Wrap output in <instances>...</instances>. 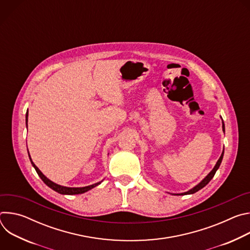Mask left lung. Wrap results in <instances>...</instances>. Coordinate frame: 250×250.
<instances>
[{"instance_id":"left-lung-1","label":"left lung","mask_w":250,"mask_h":250,"mask_svg":"<svg viewBox=\"0 0 250 250\" xmlns=\"http://www.w3.org/2000/svg\"><path fill=\"white\" fill-rule=\"evenodd\" d=\"M221 119H222V117H221ZM222 123H223V131L225 132V124H224V121H223V119H222ZM224 152H225V148L223 149V152H222V154H221V156H220V158H219V160L217 161V163H216V165H215V167L212 168V170L204 178V179L198 184V185H196L195 187H193L192 189H190L189 191H187V192H184V193H180V194H172V195H176V196H184V195H190V194H194V193H196V192H198L199 190H201L202 188H204L211 179H212V177L215 176V174H216V172H217V170L219 169V167H220V165H221V163H222V160H223V157H224Z\"/></svg>"}]
</instances>
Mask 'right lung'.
<instances>
[{
	"mask_svg": "<svg viewBox=\"0 0 250 250\" xmlns=\"http://www.w3.org/2000/svg\"><path fill=\"white\" fill-rule=\"evenodd\" d=\"M27 118H28V111H27L26 114H25V124H26V126H27ZM27 153H28V157H29V160H30V162H31V165L33 166V168L35 169V171H37V173L39 174V176L42 178V180L49 188H51L52 190H54L55 192H57V193H59V194H62V195H78V194H83V193H85V192H87V191H89V190L95 188L96 186L100 185V184L103 182V180H102V181H100V182H98V183H95V184L89 185V186H85V187H65V186H61V185L56 184V183H54L53 181L49 180L48 178L38 168V166L32 162L28 150H27Z\"/></svg>",
	"mask_w": 250,
	"mask_h": 250,
	"instance_id": "add662e5",
	"label": "right lung"
}]
</instances>
